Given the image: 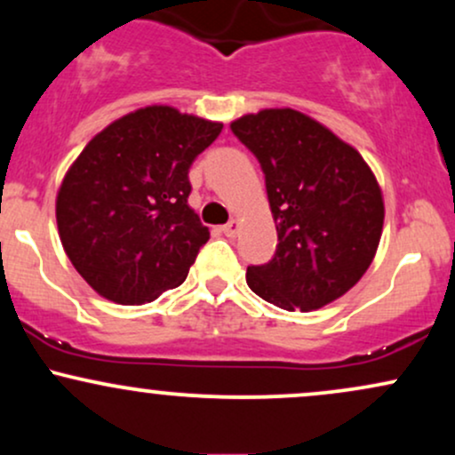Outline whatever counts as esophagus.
Masks as SVG:
<instances>
[{
	"instance_id": "1",
	"label": "esophagus",
	"mask_w": 455,
	"mask_h": 455,
	"mask_svg": "<svg viewBox=\"0 0 455 455\" xmlns=\"http://www.w3.org/2000/svg\"><path fill=\"white\" fill-rule=\"evenodd\" d=\"M222 233L227 235V237H235V235L239 233V220H228L222 227Z\"/></svg>"
}]
</instances>
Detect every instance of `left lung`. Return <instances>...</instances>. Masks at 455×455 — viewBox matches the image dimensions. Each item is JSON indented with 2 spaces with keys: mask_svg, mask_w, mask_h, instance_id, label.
<instances>
[{
  "mask_svg": "<svg viewBox=\"0 0 455 455\" xmlns=\"http://www.w3.org/2000/svg\"><path fill=\"white\" fill-rule=\"evenodd\" d=\"M257 156L278 231L274 259L245 282L282 310L310 312L357 284L377 254L385 205L359 151L293 108H265L231 124Z\"/></svg>",
  "mask_w": 455,
  "mask_h": 455,
  "instance_id": "obj_1",
  "label": "left lung"
}]
</instances>
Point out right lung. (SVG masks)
Returning a JSON list of instances; mask_svg holds the SVG:
<instances>
[{"mask_svg":"<svg viewBox=\"0 0 455 455\" xmlns=\"http://www.w3.org/2000/svg\"><path fill=\"white\" fill-rule=\"evenodd\" d=\"M220 132L222 124L156 104L119 117L72 162L57 192V228L98 295L145 304L186 280L210 239L188 205V171Z\"/></svg>","mask_w":455,"mask_h":455,"instance_id":"right-lung-1","label":"right lung"}]
</instances>
